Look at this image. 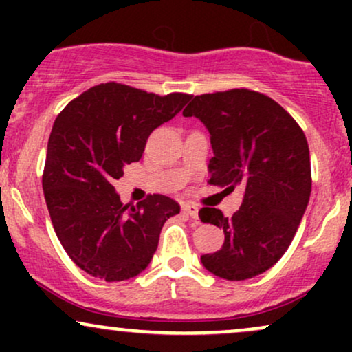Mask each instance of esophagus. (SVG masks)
<instances>
[{
    "label": "esophagus",
    "mask_w": 352,
    "mask_h": 352,
    "mask_svg": "<svg viewBox=\"0 0 352 352\" xmlns=\"http://www.w3.org/2000/svg\"><path fill=\"white\" fill-rule=\"evenodd\" d=\"M182 210H184V212L187 213L188 217L199 218V208H197L193 204H184V205H182Z\"/></svg>",
    "instance_id": "1"
}]
</instances>
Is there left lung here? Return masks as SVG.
Segmentation results:
<instances>
[{"instance_id":"obj_1","label":"left lung","mask_w":352,"mask_h":352,"mask_svg":"<svg viewBox=\"0 0 352 352\" xmlns=\"http://www.w3.org/2000/svg\"><path fill=\"white\" fill-rule=\"evenodd\" d=\"M185 117H199L210 132V185H241L243 204L232 218L204 207V223L223 230L225 243L201 254L215 276L241 281L266 272L292 245L311 195L305 132L272 98L250 89L195 96Z\"/></svg>"}]
</instances>
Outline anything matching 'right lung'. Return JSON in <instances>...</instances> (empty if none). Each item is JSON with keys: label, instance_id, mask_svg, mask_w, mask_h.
I'll return each instance as SVG.
<instances>
[{"label": "right lung", "instance_id": "add662e5", "mask_svg": "<svg viewBox=\"0 0 352 352\" xmlns=\"http://www.w3.org/2000/svg\"><path fill=\"white\" fill-rule=\"evenodd\" d=\"M190 94H153L106 82L72 99L56 117L43 190L60 245L80 270L104 281L134 278L151 263L160 230L180 212L153 193L122 204L112 182L139 162L148 135L182 111Z\"/></svg>", "mask_w": 352, "mask_h": 352}]
</instances>
